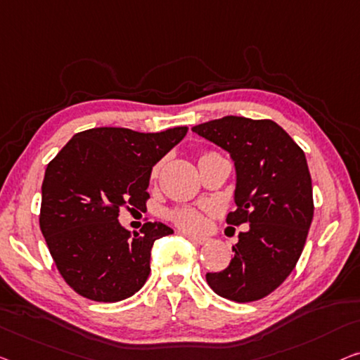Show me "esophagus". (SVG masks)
Returning <instances> with one entry per match:
<instances>
[{"mask_svg": "<svg viewBox=\"0 0 360 360\" xmlns=\"http://www.w3.org/2000/svg\"><path fill=\"white\" fill-rule=\"evenodd\" d=\"M186 238L191 240V243H194V244H205L207 240H208V238H205V236H194V234H186Z\"/></svg>", "mask_w": 360, "mask_h": 360, "instance_id": "1", "label": "esophagus"}]
</instances>
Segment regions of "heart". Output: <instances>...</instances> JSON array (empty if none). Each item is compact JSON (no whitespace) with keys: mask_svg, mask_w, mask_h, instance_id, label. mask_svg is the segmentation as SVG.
I'll return each instance as SVG.
<instances>
[{"mask_svg":"<svg viewBox=\"0 0 360 360\" xmlns=\"http://www.w3.org/2000/svg\"><path fill=\"white\" fill-rule=\"evenodd\" d=\"M171 218L173 221L178 224L179 228L187 229V231H195V229H200L203 224V218L202 214L195 208L186 207V208H179L171 213Z\"/></svg>","mask_w":360,"mask_h":360,"instance_id":"obj_1","label":"heart"}]
</instances>
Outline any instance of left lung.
Instances as JSON below:
<instances>
[{
    "mask_svg": "<svg viewBox=\"0 0 360 360\" xmlns=\"http://www.w3.org/2000/svg\"><path fill=\"white\" fill-rule=\"evenodd\" d=\"M192 132L229 153L236 168L234 203L226 223L239 226L234 257L224 270L207 273L218 296L234 302L265 297L294 270L314 218L312 179L296 142L271 120L224 116Z\"/></svg>",
    "mask_w": 360,
    "mask_h": 360,
    "instance_id": "left-lung-1",
    "label": "left lung"
}]
</instances>
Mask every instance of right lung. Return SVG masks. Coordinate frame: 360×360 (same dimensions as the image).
I'll return each instance as SVG.
<instances>
[{"label":"right lung","instance_id":"right-lung-1","mask_svg":"<svg viewBox=\"0 0 360 360\" xmlns=\"http://www.w3.org/2000/svg\"><path fill=\"white\" fill-rule=\"evenodd\" d=\"M187 127L137 132L94 127L72 136L46 166L40 229L61 276L96 302L131 297L146 284L155 240L173 233L148 221L141 234L121 226L120 208H146L153 166Z\"/></svg>","mask_w":360,"mask_h":360}]
</instances>
